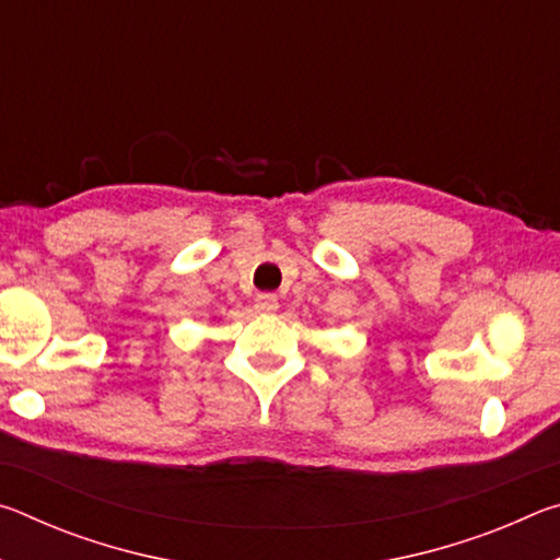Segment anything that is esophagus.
<instances>
[{
    "label": "esophagus",
    "mask_w": 560,
    "mask_h": 560,
    "mask_svg": "<svg viewBox=\"0 0 560 560\" xmlns=\"http://www.w3.org/2000/svg\"><path fill=\"white\" fill-rule=\"evenodd\" d=\"M254 306H257L259 314H273V311L279 308V299L273 296V293H259L257 303H254Z\"/></svg>",
    "instance_id": "esophagus-1"
}]
</instances>
